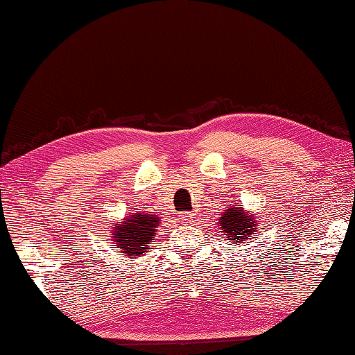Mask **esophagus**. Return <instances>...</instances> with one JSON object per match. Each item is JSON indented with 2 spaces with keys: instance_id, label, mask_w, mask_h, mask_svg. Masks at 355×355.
Wrapping results in <instances>:
<instances>
[{
  "instance_id": "1",
  "label": "esophagus",
  "mask_w": 355,
  "mask_h": 355,
  "mask_svg": "<svg viewBox=\"0 0 355 355\" xmlns=\"http://www.w3.org/2000/svg\"><path fill=\"white\" fill-rule=\"evenodd\" d=\"M180 218L183 220V223H188V221H191L194 218V215L191 211H182V214H180Z\"/></svg>"
}]
</instances>
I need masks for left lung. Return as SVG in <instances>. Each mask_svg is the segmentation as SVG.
<instances>
[{
	"label": "left lung",
	"mask_w": 355,
	"mask_h": 355,
	"mask_svg": "<svg viewBox=\"0 0 355 355\" xmlns=\"http://www.w3.org/2000/svg\"><path fill=\"white\" fill-rule=\"evenodd\" d=\"M220 228L223 230L221 232L228 237L230 241H236L237 244L244 239H250L252 234H255V221L252 220V216H245L244 211L228 209L221 216L220 220Z\"/></svg>",
	"instance_id": "1"
}]
</instances>
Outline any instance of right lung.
I'll list each match as a JSON object with an SVG mask.
<instances>
[{"label":"right lung","mask_w":355,"mask_h":355,"mask_svg":"<svg viewBox=\"0 0 355 355\" xmlns=\"http://www.w3.org/2000/svg\"><path fill=\"white\" fill-rule=\"evenodd\" d=\"M157 225L159 220L155 215H130L114 230V242H118V248L125 255L139 257L148 250V244L155 241Z\"/></svg>","instance_id":"obj_1"}]
</instances>
